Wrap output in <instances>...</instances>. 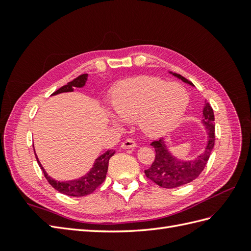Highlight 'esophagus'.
Masks as SVG:
<instances>
[{"instance_id": "34e87169", "label": "esophagus", "mask_w": 251, "mask_h": 251, "mask_svg": "<svg viewBox=\"0 0 251 251\" xmlns=\"http://www.w3.org/2000/svg\"><path fill=\"white\" fill-rule=\"evenodd\" d=\"M121 147H122L123 149H134V148L137 147V143H136L134 140L127 139V140H125L124 142L122 143Z\"/></svg>"}]
</instances>
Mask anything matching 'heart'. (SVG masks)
Returning <instances> with one entry per match:
<instances>
[{
  "label": "heart",
  "mask_w": 251,
  "mask_h": 251,
  "mask_svg": "<svg viewBox=\"0 0 251 251\" xmlns=\"http://www.w3.org/2000/svg\"><path fill=\"white\" fill-rule=\"evenodd\" d=\"M188 104L189 96L183 87L151 76L127 79L115 88L112 97V106L120 119L140 117L141 128L153 137L172 129Z\"/></svg>",
  "instance_id": "obj_1"
}]
</instances>
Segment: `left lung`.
I'll use <instances>...</instances> for the list:
<instances>
[{
  "mask_svg": "<svg viewBox=\"0 0 251 251\" xmlns=\"http://www.w3.org/2000/svg\"><path fill=\"white\" fill-rule=\"evenodd\" d=\"M174 76L181 81L191 85H194L189 79L181 76L180 74L169 72ZM207 134V142L205 150L200 155L193 159H180L169 151L164 138L157 141H153L151 146L155 149V159L151 167L145 170L147 178L152 180L157 185L165 189H174L178 186L190 183L195 180L204 170L206 164L209 159L212 149L215 146V115L211 105L206 102L202 108V121Z\"/></svg>",
  "mask_w": 251,
  "mask_h": 251,
  "instance_id": "obj_1",
  "label": "left lung"
}]
</instances>
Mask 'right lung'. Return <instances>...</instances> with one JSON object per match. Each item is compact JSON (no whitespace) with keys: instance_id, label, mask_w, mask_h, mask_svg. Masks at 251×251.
I'll use <instances>...</instances> for the list:
<instances>
[{"instance_id":"obj_1","label":"right lung","mask_w":251,"mask_h":251,"mask_svg":"<svg viewBox=\"0 0 251 251\" xmlns=\"http://www.w3.org/2000/svg\"><path fill=\"white\" fill-rule=\"evenodd\" d=\"M87 77H88V74H82V75L74 78L73 81L69 82L67 85H65V86H62L61 88L56 90L55 93H52V96L61 94V93H71L74 90V87L76 88L84 87L85 84H86ZM114 153L115 151L113 150H108L105 153L101 154L98 158L95 159V163L93 165V167L90 168L89 172L81 178L68 180V181H57L54 178L50 177L49 174L45 172V169L43 166H42V164L39 161V158H37V155L35 154V150H34L37 164H39L41 169L43 170L45 178L47 179V181H49L52 188L56 189L57 191H59L62 194H66L68 196H76V197L92 194L93 192L103 182L106 173H108L109 159L114 155Z\"/></svg>"}]
</instances>
